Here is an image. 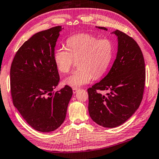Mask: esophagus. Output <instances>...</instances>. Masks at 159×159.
I'll list each match as a JSON object with an SVG mask.
<instances>
[{
  "instance_id": "1",
  "label": "esophagus",
  "mask_w": 159,
  "mask_h": 159,
  "mask_svg": "<svg viewBox=\"0 0 159 159\" xmlns=\"http://www.w3.org/2000/svg\"><path fill=\"white\" fill-rule=\"evenodd\" d=\"M72 91H73V93L74 94H75L76 93L77 91H78V89H77V88H73L72 89Z\"/></svg>"
}]
</instances>
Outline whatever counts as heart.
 Wrapping results in <instances>:
<instances>
[{"label": "heart", "mask_w": 159, "mask_h": 159, "mask_svg": "<svg viewBox=\"0 0 159 159\" xmlns=\"http://www.w3.org/2000/svg\"><path fill=\"white\" fill-rule=\"evenodd\" d=\"M66 48H58L54 54L58 70L66 74L70 70L75 60L79 69L63 81L64 84L79 88L90 83L93 77H101L109 67L114 54V45L110 39H98L88 33H78L66 40Z\"/></svg>", "instance_id": "obj_1"}]
</instances>
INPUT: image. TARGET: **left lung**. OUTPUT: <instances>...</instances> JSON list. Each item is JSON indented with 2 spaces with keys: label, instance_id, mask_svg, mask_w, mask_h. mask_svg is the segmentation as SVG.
Returning <instances> with one entry per match:
<instances>
[{
  "label": "left lung",
  "instance_id": "left-lung-1",
  "mask_svg": "<svg viewBox=\"0 0 159 159\" xmlns=\"http://www.w3.org/2000/svg\"><path fill=\"white\" fill-rule=\"evenodd\" d=\"M112 33L118 40L115 62L106 76L87 89L91 118L105 128L120 126L135 113L143 100L145 82L144 60L138 43L119 30ZM98 90L109 93L102 95Z\"/></svg>",
  "mask_w": 159,
  "mask_h": 159
}]
</instances>
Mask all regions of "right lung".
<instances>
[{
	"mask_svg": "<svg viewBox=\"0 0 159 159\" xmlns=\"http://www.w3.org/2000/svg\"><path fill=\"white\" fill-rule=\"evenodd\" d=\"M61 30L58 26L33 35L16 52L10 68L14 105L28 124L43 133L63 123L72 95L67 85L53 91L59 82L54 54Z\"/></svg>",
	"mask_w": 159,
	"mask_h": 159,
	"instance_id": "obj_1",
	"label": "right lung"
}]
</instances>
